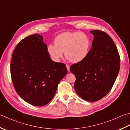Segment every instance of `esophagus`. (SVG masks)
Instances as JSON below:
<instances>
[{
    "label": "esophagus",
    "mask_w": 130,
    "mask_h": 130,
    "mask_svg": "<svg viewBox=\"0 0 130 130\" xmlns=\"http://www.w3.org/2000/svg\"><path fill=\"white\" fill-rule=\"evenodd\" d=\"M66 67H67V70H68V72H69L70 71V66L69 65H66Z\"/></svg>",
    "instance_id": "esophagus-1"
}]
</instances>
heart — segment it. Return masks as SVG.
Returning <instances> with one entry per match:
<instances>
[{
  "instance_id": "1",
  "label": "heart",
  "mask_w": 130,
  "mask_h": 130,
  "mask_svg": "<svg viewBox=\"0 0 130 130\" xmlns=\"http://www.w3.org/2000/svg\"><path fill=\"white\" fill-rule=\"evenodd\" d=\"M54 43L48 45L47 51L55 61H58L64 52L71 62H80L87 57L91 46L89 37L79 31L62 32L56 37Z\"/></svg>"
}]
</instances>
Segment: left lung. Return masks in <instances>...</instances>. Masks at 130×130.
I'll return each instance as SVG.
<instances>
[{"instance_id":"obj_1","label":"left lung","mask_w":130,"mask_h":130,"mask_svg":"<svg viewBox=\"0 0 130 130\" xmlns=\"http://www.w3.org/2000/svg\"><path fill=\"white\" fill-rule=\"evenodd\" d=\"M94 36L92 47L85 60L73 64L70 70L75 76V92L83 100L94 102L107 95L112 88L120 68V57L115 43L100 30Z\"/></svg>"}]
</instances>
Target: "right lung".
<instances>
[{"label": "right lung", "instance_id": "add662e5", "mask_svg": "<svg viewBox=\"0 0 130 130\" xmlns=\"http://www.w3.org/2000/svg\"><path fill=\"white\" fill-rule=\"evenodd\" d=\"M10 68L18 95L37 106L52 100L58 84L68 73L64 63L51 60L43 38L37 34L25 38L17 45Z\"/></svg>", "mask_w": 130, "mask_h": 130}]
</instances>
